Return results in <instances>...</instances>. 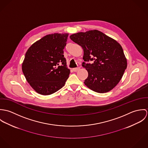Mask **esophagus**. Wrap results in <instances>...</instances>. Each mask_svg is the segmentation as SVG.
Segmentation results:
<instances>
[{
	"mask_svg": "<svg viewBox=\"0 0 148 148\" xmlns=\"http://www.w3.org/2000/svg\"><path fill=\"white\" fill-rule=\"evenodd\" d=\"M80 69V68L78 67V68H73V71L74 72H77V71H79Z\"/></svg>",
	"mask_w": 148,
	"mask_h": 148,
	"instance_id": "34e87169",
	"label": "esophagus"
}]
</instances>
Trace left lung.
I'll return each instance as SVG.
<instances>
[{
  "instance_id": "8db88e82",
  "label": "left lung",
  "mask_w": 148,
  "mask_h": 148,
  "mask_svg": "<svg viewBox=\"0 0 148 148\" xmlns=\"http://www.w3.org/2000/svg\"><path fill=\"white\" fill-rule=\"evenodd\" d=\"M70 39L83 48L84 62H93L82 63L88 72L85 85L101 93L113 89L127 69V59L121 45L96 29L72 34Z\"/></svg>"
}]
</instances>
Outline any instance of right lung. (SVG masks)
<instances>
[{
  "mask_svg": "<svg viewBox=\"0 0 148 148\" xmlns=\"http://www.w3.org/2000/svg\"><path fill=\"white\" fill-rule=\"evenodd\" d=\"M68 36V34L47 35L26 52L22 71L27 82L39 94L51 95L65 84L70 73L63 55Z\"/></svg>",
  "mask_w": 148,
  "mask_h": 148,
  "instance_id": "right-lung-1",
  "label": "right lung"
}]
</instances>
